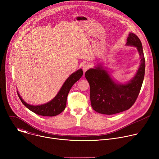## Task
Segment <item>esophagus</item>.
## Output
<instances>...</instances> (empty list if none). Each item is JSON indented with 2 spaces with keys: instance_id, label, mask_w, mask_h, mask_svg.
Here are the masks:
<instances>
[{
  "instance_id": "1",
  "label": "esophagus",
  "mask_w": 159,
  "mask_h": 159,
  "mask_svg": "<svg viewBox=\"0 0 159 159\" xmlns=\"http://www.w3.org/2000/svg\"><path fill=\"white\" fill-rule=\"evenodd\" d=\"M89 67H90V65H89L86 64V65H84V66H83V71H84V73L89 69Z\"/></svg>"
}]
</instances>
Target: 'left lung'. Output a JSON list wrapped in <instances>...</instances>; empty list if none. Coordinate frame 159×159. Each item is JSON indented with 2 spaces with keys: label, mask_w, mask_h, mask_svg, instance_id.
Returning a JSON list of instances; mask_svg holds the SVG:
<instances>
[{
  "label": "left lung",
  "mask_w": 159,
  "mask_h": 159,
  "mask_svg": "<svg viewBox=\"0 0 159 159\" xmlns=\"http://www.w3.org/2000/svg\"><path fill=\"white\" fill-rule=\"evenodd\" d=\"M126 45L137 48L140 58L137 73L128 82L123 84L113 80L101 63L85 74L90 85L92 107L101 114L111 115L128 110L133 105L140 93L145 70L142 42L137 35L129 33Z\"/></svg>",
  "instance_id": "obj_1"
}]
</instances>
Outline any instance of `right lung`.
<instances>
[{"instance_id":"obj_1","label":"right lung","mask_w":159,"mask_h":159,"mask_svg":"<svg viewBox=\"0 0 159 159\" xmlns=\"http://www.w3.org/2000/svg\"><path fill=\"white\" fill-rule=\"evenodd\" d=\"M82 75L83 71L81 69L72 74L65 81L55 97L47 103L36 106L31 105L22 99L17 91L18 96L22 104L36 114L43 116H55L60 114L65 109L68 94L72 85L82 77Z\"/></svg>"}]
</instances>
